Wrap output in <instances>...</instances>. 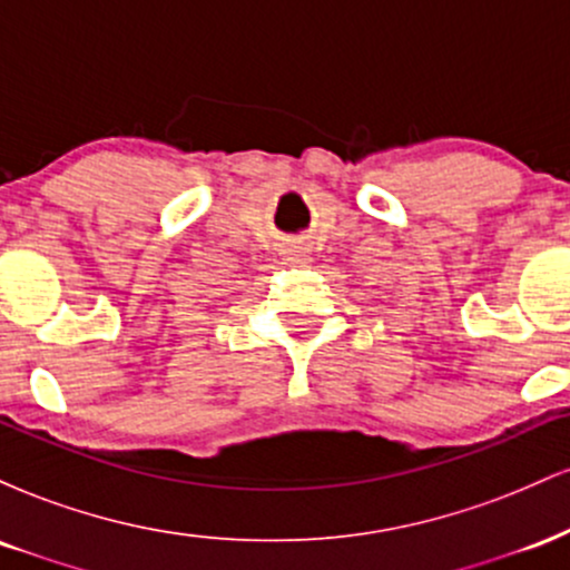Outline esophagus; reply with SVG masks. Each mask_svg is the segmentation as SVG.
<instances>
[{
    "instance_id": "esophagus-1",
    "label": "esophagus",
    "mask_w": 570,
    "mask_h": 570,
    "mask_svg": "<svg viewBox=\"0 0 570 570\" xmlns=\"http://www.w3.org/2000/svg\"><path fill=\"white\" fill-rule=\"evenodd\" d=\"M286 259H292V263H305V259H307V246L289 244V246H286Z\"/></svg>"
}]
</instances>
